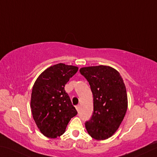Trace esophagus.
<instances>
[{
	"mask_svg": "<svg viewBox=\"0 0 157 157\" xmlns=\"http://www.w3.org/2000/svg\"><path fill=\"white\" fill-rule=\"evenodd\" d=\"M76 110L78 111V112L79 111V109H80V106H79V105L76 106Z\"/></svg>",
	"mask_w": 157,
	"mask_h": 157,
	"instance_id": "esophagus-1",
	"label": "esophagus"
}]
</instances>
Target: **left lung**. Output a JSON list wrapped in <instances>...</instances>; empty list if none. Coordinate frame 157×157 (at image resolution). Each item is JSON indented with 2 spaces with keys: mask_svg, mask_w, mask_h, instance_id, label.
I'll return each instance as SVG.
<instances>
[{
  "mask_svg": "<svg viewBox=\"0 0 157 157\" xmlns=\"http://www.w3.org/2000/svg\"><path fill=\"white\" fill-rule=\"evenodd\" d=\"M80 73L89 82L94 101V112L86 123V130L93 139H108L119 128L127 111L124 82L120 74L109 66L82 67Z\"/></svg>",
  "mask_w": 157,
  "mask_h": 157,
  "instance_id": "left-lung-1",
  "label": "left lung"
}]
</instances>
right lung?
<instances>
[{
	"label": "right lung",
	"instance_id": "obj_1",
	"mask_svg": "<svg viewBox=\"0 0 157 157\" xmlns=\"http://www.w3.org/2000/svg\"><path fill=\"white\" fill-rule=\"evenodd\" d=\"M77 71L76 66L59 63L46 69L33 86V118L40 132L48 138L62 135L70 119L77 114L65 90V84Z\"/></svg>",
	"mask_w": 157,
	"mask_h": 157
}]
</instances>
